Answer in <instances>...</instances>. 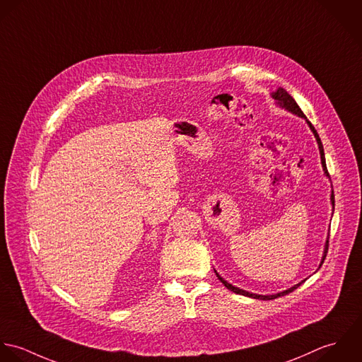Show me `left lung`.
<instances>
[{
  "instance_id": "1",
  "label": "left lung",
  "mask_w": 362,
  "mask_h": 362,
  "mask_svg": "<svg viewBox=\"0 0 362 362\" xmlns=\"http://www.w3.org/2000/svg\"><path fill=\"white\" fill-rule=\"evenodd\" d=\"M276 100H277V103L280 105V106H283V107H286L287 110L289 112H292V113H295V115H298V116H300V117H305L306 119V116L303 115V112L300 110V107L296 105V102H295V99L289 95L288 92L286 90V89H283V88H279L276 92H273V95H272ZM308 124H309V127H310V130L313 132V134H315V137H316V141H317V144H319V151H320V159H322V165H323V170H325V173L329 176V172H327V168H326V159H325V151H323V145H322V141H320V139H319V136H317V133H316V130H315V127L310 124V122H308ZM332 204L334 206V194L332 193ZM327 250H329V239H327V242H326V246H325V255H323V259H322V263H320V266L323 264V262H325V259H326V255H327ZM216 272V270H214ZM216 274H217L218 280L226 287L228 289H230L232 292H235V293H239V295H245V296H250V298H255V299H263V300H267V299H276V298H279V296H284V295H287L289 292H292L293 289L298 288L302 283H299V284H296V286H293L292 288L287 289V291H283V292H280V293H276V295H257V293H250V292H247V291H245V289L238 288V287H233L232 284H229V283H226L219 274H218L217 272H216Z\"/></svg>"
}]
</instances>
